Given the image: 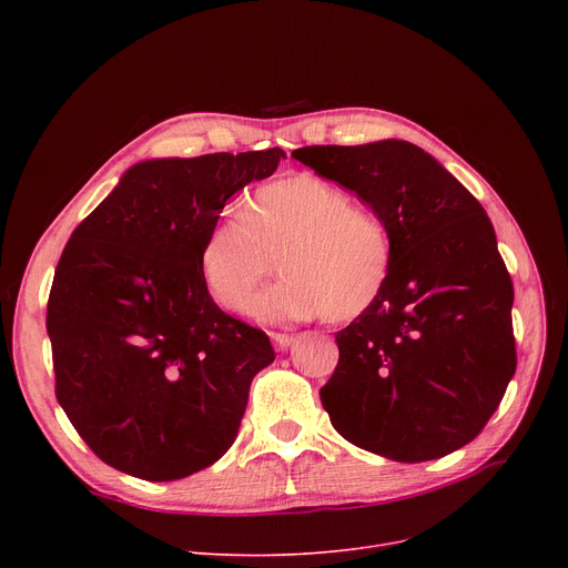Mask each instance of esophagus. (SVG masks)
I'll return each mask as SVG.
<instances>
[{
	"label": "esophagus",
	"instance_id": "obj_1",
	"mask_svg": "<svg viewBox=\"0 0 568 568\" xmlns=\"http://www.w3.org/2000/svg\"><path fill=\"white\" fill-rule=\"evenodd\" d=\"M272 341L276 343L278 349H287L296 341V336L294 334H272Z\"/></svg>",
	"mask_w": 568,
	"mask_h": 568
}]
</instances>
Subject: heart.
<instances>
[{
  "mask_svg": "<svg viewBox=\"0 0 568 568\" xmlns=\"http://www.w3.org/2000/svg\"><path fill=\"white\" fill-rule=\"evenodd\" d=\"M274 260L283 281L260 296V317L345 324L377 306L396 248L375 212L326 179L300 172L255 189L242 221H219L206 232L200 274L221 308L244 313Z\"/></svg>",
  "mask_w": 568,
  "mask_h": 568,
  "instance_id": "b5f03b06",
  "label": "heart"
}]
</instances>
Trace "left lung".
<instances>
[{
	"mask_svg": "<svg viewBox=\"0 0 568 568\" xmlns=\"http://www.w3.org/2000/svg\"><path fill=\"white\" fill-rule=\"evenodd\" d=\"M292 156L354 191L396 248L377 306L336 334L338 366L320 389L334 428L400 463L460 449L499 407L518 362L514 283L484 206L405 140L313 144Z\"/></svg>",
	"mask_w": 568,
	"mask_h": 568,
	"instance_id": "8db88e82",
	"label": "left lung"
}]
</instances>
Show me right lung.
Segmentation results:
<instances>
[{
  "label": "right lung",
  "instance_id": "obj_1",
  "mask_svg": "<svg viewBox=\"0 0 568 568\" xmlns=\"http://www.w3.org/2000/svg\"><path fill=\"white\" fill-rule=\"evenodd\" d=\"M281 159L274 146L138 163L73 230L45 315L54 396L105 465L172 481L232 446L276 354L214 304L200 246L225 202Z\"/></svg>",
  "mask_w": 568,
  "mask_h": 568
}]
</instances>
